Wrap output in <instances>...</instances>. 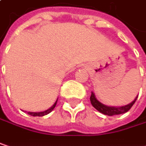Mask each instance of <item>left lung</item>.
<instances>
[{"mask_svg":"<svg viewBox=\"0 0 146 146\" xmlns=\"http://www.w3.org/2000/svg\"><path fill=\"white\" fill-rule=\"evenodd\" d=\"M138 97V96H137ZM137 97L134 99V101L124 106H120V107H114V106H107L102 104L100 102H98L94 95L93 92H91V96H90V102L92 104V106L100 112H102L105 115H108V116H113V115H118V114H123L127 112L132 106L134 104V102H136Z\"/></svg>","mask_w":146,"mask_h":146,"instance_id":"1","label":"left lung"}]
</instances>
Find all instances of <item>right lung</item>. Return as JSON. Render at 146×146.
I'll use <instances>...</instances> for the list:
<instances>
[{
  "label": "right lung",
  "instance_id": "right-lung-1",
  "mask_svg": "<svg viewBox=\"0 0 146 146\" xmlns=\"http://www.w3.org/2000/svg\"><path fill=\"white\" fill-rule=\"evenodd\" d=\"M56 102H57V101L54 103V105H53L50 109H48V110H46V111H41V112H30V111H29L28 114H29V115H31V116H34V117H42V116H44V115L50 113V112L55 108V106H56Z\"/></svg>",
  "mask_w": 146,
  "mask_h": 146
}]
</instances>
